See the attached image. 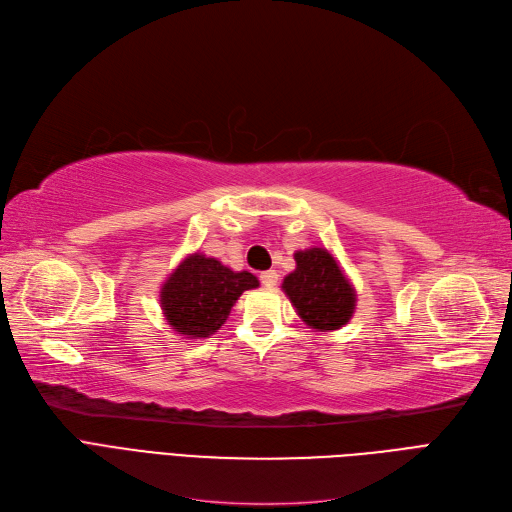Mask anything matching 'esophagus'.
Segmentation results:
<instances>
[{
	"instance_id": "1",
	"label": "esophagus",
	"mask_w": 512,
	"mask_h": 512,
	"mask_svg": "<svg viewBox=\"0 0 512 512\" xmlns=\"http://www.w3.org/2000/svg\"><path fill=\"white\" fill-rule=\"evenodd\" d=\"M277 279H279V275H277L275 271H264V273H260V281H262V286H267V288H273V286H277Z\"/></svg>"
}]
</instances>
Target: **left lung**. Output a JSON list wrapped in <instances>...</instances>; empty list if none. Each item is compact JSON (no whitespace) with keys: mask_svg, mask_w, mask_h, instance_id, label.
Wrapping results in <instances>:
<instances>
[{"mask_svg":"<svg viewBox=\"0 0 512 512\" xmlns=\"http://www.w3.org/2000/svg\"><path fill=\"white\" fill-rule=\"evenodd\" d=\"M296 269L286 275L284 290L301 320L317 332L345 326L356 309V290L326 248L294 254Z\"/></svg>","mask_w":512,"mask_h":512,"instance_id":"1","label":"left lung"}]
</instances>
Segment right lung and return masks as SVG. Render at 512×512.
Listing matches in <instances>:
<instances>
[{
  "label": "right lung",
  "mask_w": 512,
  "mask_h": 512,
  "mask_svg": "<svg viewBox=\"0 0 512 512\" xmlns=\"http://www.w3.org/2000/svg\"><path fill=\"white\" fill-rule=\"evenodd\" d=\"M258 288L256 275L231 271L205 254L186 256L165 279L161 307L169 326L186 339H205L220 330L237 298Z\"/></svg>",
  "instance_id": "right-lung-1"
}]
</instances>
